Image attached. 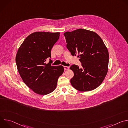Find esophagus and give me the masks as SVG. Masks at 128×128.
<instances>
[{"instance_id":"34e87169","label":"esophagus","mask_w":128,"mask_h":128,"mask_svg":"<svg viewBox=\"0 0 128 128\" xmlns=\"http://www.w3.org/2000/svg\"><path fill=\"white\" fill-rule=\"evenodd\" d=\"M64 70H68V69H69V67H68V66H64Z\"/></svg>"}]
</instances>
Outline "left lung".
I'll return each mask as SVG.
<instances>
[{
	"label": "left lung",
	"instance_id": "obj_1",
	"mask_svg": "<svg viewBox=\"0 0 128 128\" xmlns=\"http://www.w3.org/2000/svg\"><path fill=\"white\" fill-rule=\"evenodd\" d=\"M66 47L73 56L78 55L82 68L72 65L74 73L71 85L81 92H88L98 87L108 72L109 53L103 41L95 32L78 29L64 33Z\"/></svg>",
	"mask_w": 128,
	"mask_h": 128
}]
</instances>
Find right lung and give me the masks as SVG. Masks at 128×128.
<instances>
[{
	"label": "right lung",
	"mask_w": 128,
	"mask_h": 128,
	"mask_svg": "<svg viewBox=\"0 0 128 128\" xmlns=\"http://www.w3.org/2000/svg\"><path fill=\"white\" fill-rule=\"evenodd\" d=\"M60 36L59 32H35L26 38L18 50L16 62L23 82L36 94L45 95L55 90L63 66H51L50 51Z\"/></svg>",
	"instance_id": "obj_1"
}]
</instances>
